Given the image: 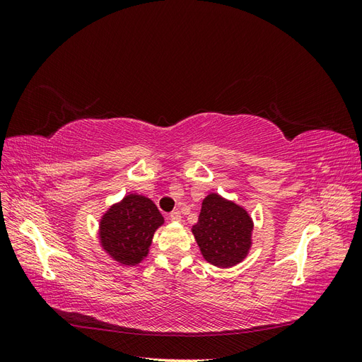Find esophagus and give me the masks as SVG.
<instances>
[{
	"instance_id": "1",
	"label": "esophagus",
	"mask_w": 362,
	"mask_h": 362,
	"mask_svg": "<svg viewBox=\"0 0 362 362\" xmlns=\"http://www.w3.org/2000/svg\"><path fill=\"white\" fill-rule=\"evenodd\" d=\"M170 218H172V221H177V222H180L181 221V218H182V216H181V211H172L170 213Z\"/></svg>"
}]
</instances>
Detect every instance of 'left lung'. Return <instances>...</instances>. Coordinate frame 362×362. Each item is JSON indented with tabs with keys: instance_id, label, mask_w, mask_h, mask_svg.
<instances>
[{
	"instance_id": "1",
	"label": "left lung",
	"mask_w": 362,
	"mask_h": 362,
	"mask_svg": "<svg viewBox=\"0 0 362 362\" xmlns=\"http://www.w3.org/2000/svg\"><path fill=\"white\" fill-rule=\"evenodd\" d=\"M252 233L254 221L246 208L218 193L205 196L198 223L192 228L204 259L221 269L246 259L254 245Z\"/></svg>"
}]
</instances>
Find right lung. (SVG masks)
<instances>
[{"label": "right lung", "mask_w": 362, "mask_h": 362, "mask_svg": "<svg viewBox=\"0 0 362 362\" xmlns=\"http://www.w3.org/2000/svg\"><path fill=\"white\" fill-rule=\"evenodd\" d=\"M164 217L157 205L146 196L125 194L103 213L98 223V240L107 257L119 266L140 264L152 245V238Z\"/></svg>", "instance_id": "right-lung-1"}]
</instances>
